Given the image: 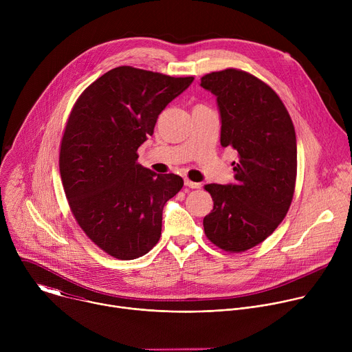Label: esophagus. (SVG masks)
Here are the masks:
<instances>
[{
  "label": "esophagus",
  "mask_w": 352,
  "mask_h": 352,
  "mask_svg": "<svg viewBox=\"0 0 352 352\" xmlns=\"http://www.w3.org/2000/svg\"><path fill=\"white\" fill-rule=\"evenodd\" d=\"M185 186H188V188H192V189H196V188H200V184H199V182H193V181H189V179H185Z\"/></svg>",
  "instance_id": "34e87169"
}]
</instances>
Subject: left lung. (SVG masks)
<instances>
[{"mask_svg": "<svg viewBox=\"0 0 352 352\" xmlns=\"http://www.w3.org/2000/svg\"><path fill=\"white\" fill-rule=\"evenodd\" d=\"M217 97L223 147L238 152L235 184H209L208 239L230 254L263 242L287 216L296 181V138L277 93L245 71L227 68L200 79Z\"/></svg>", "mask_w": 352, "mask_h": 352, "instance_id": "left-lung-1", "label": "left lung"}]
</instances>
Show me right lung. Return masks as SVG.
I'll list each match as a JSON object with an SVG mask.
<instances>
[{
  "label": "right lung",
  "mask_w": 352,
  "mask_h": 352,
  "mask_svg": "<svg viewBox=\"0 0 352 352\" xmlns=\"http://www.w3.org/2000/svg\"><path fill=\"white\" fill-rule=\"evenodd\" d=\"M192 80L117 67L72 107L60 148L64 190L83 232L116 259H136L159 242L163 208L184 186L179 175L142 167L138 147Z\"/></svg>",
  "instance_id": "obj_1"
}]
</instances>
